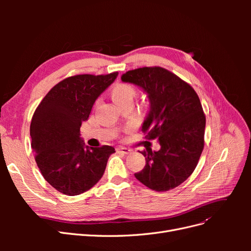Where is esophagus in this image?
<instances>
[{
  "label": "esophagus",
  "instance_id": "34e87169",
  "mask_svg": "<svg viewBox=\"0 0 251 251\" xmlns=\"http://www.w3.org/2000/svg\"><path fill=\"white\" fill-rule=\"evenodd\" d=\"M117 151H120V153L126 154V155L131 153V150H130V149H127V148H125V147H118V148H117Z\"/></svg>",
  "mask_w": 251,
  "mask_h": 251
}]
</instances>
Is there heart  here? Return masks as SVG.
Masks as SVG:
<instances>
[{"label": "heart", "instance_id": "heart-1", "mask_svg": "<svg viewBox=\"0 0 251 251\" xmlns=\"http://www.w3.org/2000/svg\"><path fill=\"white\" fill-rule=\"evenodd\" d=\"M136 95H137V90L130 83H118L111 91V97L113 101L115 102L119 108L124 107L126 104H133Z\"/></svg>", "mask_w": 251, "mask_h": 251}]
</instances>
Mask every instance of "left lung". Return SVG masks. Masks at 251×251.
<instances>
[{"label": "left lung", "mask_w": 251, "mask_h": 251, "mask_svg": "<svg viewBox=\"0 0 251 251\" xmlns=\"http://www.w3.org/2000/svg\"><path fill=\"white\" fill-rule=\"evenodd\" d=\"M124 82L146 92L150 111L141 131L149 140L158 139L160 150L146 147V165L135 177L157 192L177 187L195 171L204 148L205 115L195 90L176 74L161 67L127 71Z\"/></svg>", "instance_id": "left-lung-1"}]
</instances>
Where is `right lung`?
<instances>
[{
    "label": "right lung",
    "instance_id": "obj_1",
    "mask_svg": "<svg viewBox=\"0 0 251 251\" xmlns=\"http://www.w3.org/2000/svg\"><path fill=\"white\" fill-rule=\"evenodd\" d=\"M117 75L65 78L49 91L33 114L30 136L35 161L45 180L59 193L76 196L89 191L101 179L109 157L115 153L110 146H86L79 131L98 96Z\"/></svg>",
    "mask_w": 251,
    "mask_h": 251
}]
</instances>
